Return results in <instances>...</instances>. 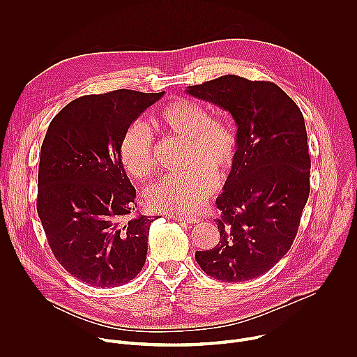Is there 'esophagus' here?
I'll return each mask as SVG.
<instances>
[{
	"label": "esophagus",
	"mask_w": 357,
	"mask_h": 357,
	"mask_svg": "<svg viewBox=\"0 0 357 357\" xmlns=\"http://www.w3.org/2000/svg\"><path fill=\"white\" fill-rule=\"evenodd\" d=\"M169 219L181 223H192V225L199 222V218L196 216H183V215H169Z\"/></svg>",
	"instance_id": "obj_1"
}]
</instances>
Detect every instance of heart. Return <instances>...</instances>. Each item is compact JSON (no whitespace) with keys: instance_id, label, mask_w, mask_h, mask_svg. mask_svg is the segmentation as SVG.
<instances>
[{"instance_id":"b5f03b06","label":"heart","mask_w":357,"mask_h":357,"mask_svg":"<svg viewBox=\"0 0 357 357\" xmlns=\"http://www.w3.org/2000/svg\"><path fill=\"white\" fill-rule=\"evenodd\" d=\"M155 121L172 134L188 138V164L182 172L165 175L148 192V203L154 211L174 215H193L216 189V171L230 169L237 152V132L223 119H209L205 107L192 100L179 98L161 109ZM120 157L126 171L142 181L155 169L151 137L144 123H132L123 135Z\"/></svg>"}]
</instances>
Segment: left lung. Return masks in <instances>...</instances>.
Listing matches in <instances>:
<instances>
[{"instance_id": "1", "label": "left lung", "mask_w": 357, "mask_h": 357, "mask_svg": "<svg viewBox=\"0 0 357 357\" xmlns=\"http://www.w3.org/2000/svg\"><path fill=\"white\" fill-rule=\"evenodd\" d=\"M186 93L229 112L237 152L216 199L220 240L196 251L208 275L241 282L271 270L291 248L310 196L311 158L303 116L273 82L226 75Z\"/></svg>"}]
</instances>
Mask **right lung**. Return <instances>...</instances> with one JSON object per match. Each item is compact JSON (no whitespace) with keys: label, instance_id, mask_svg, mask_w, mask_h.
I'll return each mask as SVG.
<instances>
[{"label":"right lung","instance_id":"add662e5","mask_svg":"<svg viewBox=\"0 0 357 357\" xmlns=\"http://www.w3.org/2000/svg\"><path fill=\"white\" fill-rule=\"evenodd\" d=\"M165 91L120 89L79 97L50 121L40 146L36 209L61 266L96 287H119L144 267L149 226L120 157L127 128Z\"/></svg>","mask_w":357,"mask_h":357}]
</instances>
